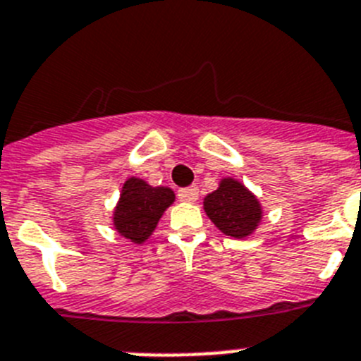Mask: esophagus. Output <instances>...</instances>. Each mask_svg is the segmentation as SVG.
Wrapping results in <instances>:
<instances>
[{
    "label": "esophagus",
    "mask_w": 361,
    "mask_h": 361,
    "mask_svg": "<svg viewBox=\"0 0 361 361\" xmlns=\"http://www.w3.org/2000/svg\"><path fill=\"white\" fill-rule=\"evenodd\" d=\"M200 197V188L196 185H190V187H183L178 190V200L185 201V203H194V201Z\"/></svg>",
    "instance_id": "obj_1"
}]
</instances>
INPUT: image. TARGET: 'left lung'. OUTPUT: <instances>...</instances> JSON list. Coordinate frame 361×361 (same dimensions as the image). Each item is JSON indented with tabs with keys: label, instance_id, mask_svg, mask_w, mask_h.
Segmentation results:
<instances>
[{
	"label": "left lung",
	"instance_id": "obj_1",
	"mask_svg": "<svg viewBox=\"0 0 361 361\" xmlns=\"http://www.w3.org/2000/svg\"><path fill=\"white\" fill-rule=\"evenodd\" d=\"M204 212L214 225L230 237L250 235L261 221V204L239 181L223 180L219 188L204 197Z\"/></svg>",
	"mask_w": 361,
	"mask_h": 361
}]
</instances>
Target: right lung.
I'll list each match as a JSON object with an SVG mask.
<instances>
[{"label":"right lung","instance_id":"right-lung-1","mask_svg":"<svg viewBox=\"0 0 361 361\" xmlns=\"http://www.w3.org/2000/svg\"><path fill=\"white\" fill-rule=\"evenodd\" d=\"M173 201L174 192L171 188L151 187L144 180L129 178L122 187L113 217L116 230L133 243H144Z\"/></svg>","mask_w":361,"mask_h":361}]
</instances>
